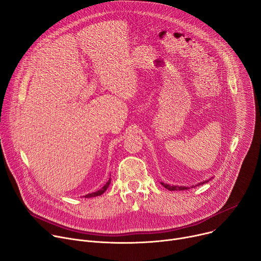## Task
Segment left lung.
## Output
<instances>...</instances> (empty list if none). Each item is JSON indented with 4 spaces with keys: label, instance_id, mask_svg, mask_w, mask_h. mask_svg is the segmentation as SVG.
Instances as JSON below:
<instances>
[{
    "label": "left lung",
    "instance_id": "obj_1",
    "mask_svg": "<svg viewBox=\"0 0 261 261\" xmlns=\"http://www.w3.org/2000/svg\"><path fill=\"white\" fill-rule=\"evenodd\" d=\"M205 182H207V180H205V181H202V182H199L198 185H196V187L197 186H200V185H203V184H205ZM166 189H168V190H170V191H182V190H189L190 189V187H177V186H170V185H167V184H164V182H161ZM191 188H195V186H192Z\"/></svg>",
    "mask_w": 261,
    "mask_h": 261
}]
</instances>
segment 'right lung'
<instances>
[{
  "label": "right lung",
  "instance_id": "1",
  "mask_svg": "<svg viewBox=\"0 0 261 261\" xmlns=\"http://www.w3.org/2000/svg\"><path fill=\"white\" fill-rule=\"evenodd\" d=\"M110 182H111V178H109V180L106 182V185L103 186L100 190L96 191V192H93V193H90V194H87L85 197H87V198H90V197H95V196H99V195H101V194H102L103 192H105V191L107 190V188L109 187Z\"/></svg>",
  "mask_w": 261,
  "mask_h": 261
}]
</instances>
